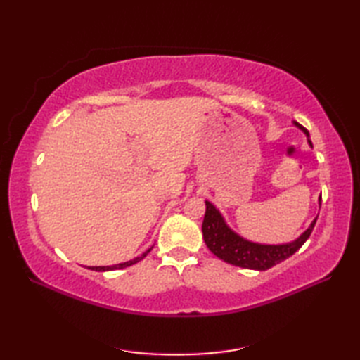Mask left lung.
Segmentation results:
<instances>
[{
	"label": "left lung",
	"mask_w": 360,
	"mask_h": 360,
	"mask_svg": "<svg viewBox=\"0 0 360 360\" xmlns=\"http://www.w3.org/2000/svg\"><path fill=\"white\" fill-rule=\"evenodd\" d=\"M297 128L307 134L309 147L312 142L309 141V133L307 128L294 122ZM322 204V198H319V205ZM317 218L309 224L298 238L283 244H262L255 241H249L243 238L241 235L233 232L227 226L226 219L221 215L219 210L210 201H205V215L202 221V236L207 248L212 250L213 255H217L223 262L244 267L252 271H266L269 267L285 262L286 258L294 255L300 249L304 241L309 238L312 229L316 226Z\"/></svg>",
	"instance_id": "left-lung-1"
}]
</instances>
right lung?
<instances>
[{"label":"right lung","instance_id":"add662e5","mask_svg":"<svg viewBox=\"0 0 360 360\" xmlns=\"http://www.w3.org/2000/svg\"><path fill=\"white\" fill-rule=\"evenodd\" d=\"M151 249H153V246H151L148 250H145L141 257H136L134 259H129V262H125V263H119V264H112V266H93V267H88V269H91V271H97V272L114 271V269H124V267H128V266H131V264H136L137 262H141L142 258L147 257V254H148V252H150Z\"/></svg>","mask_w":360,"mask_h":360}]
</instances>
